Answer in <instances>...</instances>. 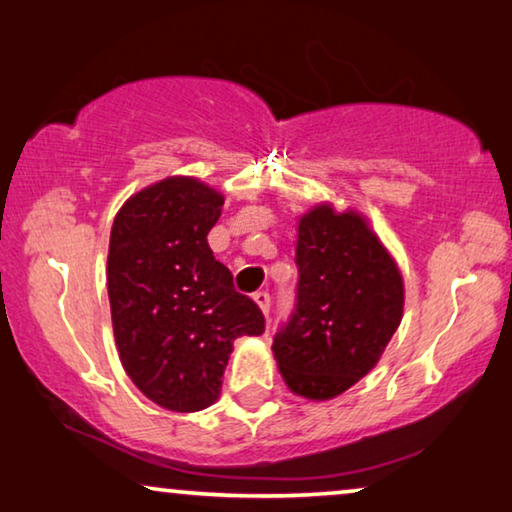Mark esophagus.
<instances>
[{"label":"esophagus","mask_w":512,"mask_h":512,"mask_svg":"<svg viewBox=\"0 0 512 512\" xmlns=\"http://www.w3.org/2000/svg\"><path fill=\"white\" fill-rule=\"evenodd\" d=\"M253 298H255V303L259 305V310L264 312V316H269V307H271L269 291H257V294H255Z\"/></svg>","instance_id":"esophagus-1"}]
</instances>
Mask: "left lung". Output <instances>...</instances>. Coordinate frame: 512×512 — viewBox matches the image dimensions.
I'll return each mask as SVG.
<instances>
[{"label": "left lung", "instance_id": "8db88e82", "mask_svg": "<svg viewBox=\"0 0 512 512\" xmlns=\"http://www.w3.org/2000/svg\"><path fill=\"white\" fill-rule=\"evenodd\" d=\"M296 305L273 335L287 387L326 401L376 367L403 316V278L358 212L316 205L298 221Z\"/></svg>", "mask_w": 512, "mask_h": 512}]
</instances>
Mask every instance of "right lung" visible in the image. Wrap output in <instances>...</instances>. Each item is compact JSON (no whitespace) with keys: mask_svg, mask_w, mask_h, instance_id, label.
<instances>
[{"mask_svg":"<svg viewBox=\"0 0 512 512\" xmlns=\"http://www.w3.org/2000/svg\"><path fill=\"white\" fill-rule=\"evenodd\" d=\"M223 202L196 177H166L129 198L111 227L107 282L120 362L150 401L173 412L212 405L234 339L264 332L262 310L234 289L207 243Z\"/></svg>","mask_w":512,"mask_h":512,"instance_id":"add662e5","label":"right lung"}]
</instances>
